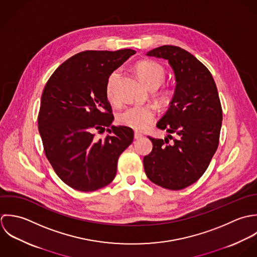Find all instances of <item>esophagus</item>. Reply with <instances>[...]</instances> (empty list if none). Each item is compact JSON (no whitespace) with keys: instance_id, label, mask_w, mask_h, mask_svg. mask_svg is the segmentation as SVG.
I'll return each mask as SVG.
<instances>
[{"instance_id":"obj_1","label":"esophagus","mask_w":257,"mask_h":257,"mask_svg":"<svg viewBox=\"0 0 257 257\" xmlns=\"http://www.w3.org/2000/svg\"><path fill=\"white\" fill-rule=\"evenodd\" d=\"M134 138H135L136 140H138V139L142 138V134H140V133H138V132H135V133H134Z\"/></svg>"}]
</instances>
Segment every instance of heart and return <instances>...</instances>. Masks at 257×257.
Listing matches in <instances>:
<instances>
[{
	"mask_svg": "<svg viewBox=\"0 0 257 257\" xmlns=\"http://www.w3.org/2000/svg\"><path fill=\"white\" fill-rule=\"evenodd\" d=\"M136 71L142 82L149 88L157 89L164 81L166 76L165 68L158 62L145 60L136 64ZM119 79V71L114 70L106 82V95L109 101H116L115 88ZM168 93L163 94L166 99ZM155 119V110L151 106L135 105L128 107L117 115L119 124L136 131H144L150 127Z\"/></svg>",
	"mask_w": 257,
	"mask_h": 257,
	"instance_id": "b5f03b06",
	"label": "heart"
}]
</instances>
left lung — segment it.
<instances>
[{"label": "left lung", "instance_id": "8db88e82", "mask_svg": "<svg viewBox=\"0 0 257 257\" xmlns=\"http://www.w3.org/2000/svg\"><path fill=\"white\" fill-rule=\"evenodd\" d=\"M164 58L174 70L176 88L170 108L157 127L175 133L169 143L149 137L152 152L144 157L147 177L156 185L178 191L197 182L215 153L222 110L215 82L205 65L192 53L175 46H162L146 53Z\"/></svg>", "mask_w": 257, "mask_h": 257}]
</instances>
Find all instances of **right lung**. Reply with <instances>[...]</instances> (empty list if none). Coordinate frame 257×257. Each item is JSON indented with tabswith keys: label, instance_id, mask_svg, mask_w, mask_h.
<instances>
[{
	"label": "right lung",
	"instance_id": "add662e5",
	"mask_svg": "<svg viewBox=\"0 0 257 257\" xmlns=\"http://www.w3.org/2000/svg\"><path fill=\"white\" fill-rule=\"evenodd\" d=\"M135 53L79 52L59 65L45 86L38 118L45 153L60 180L74 190L93 192L110 184L119 156L133 141L131 128L112 125L106 82ZM95 128L110 135L96 141Z\"/></svg>",
	"mask_w": 257,
	"mask_h": 257
}]
</instances>
